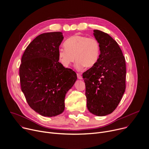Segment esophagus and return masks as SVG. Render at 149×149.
Here are the masks:
<instances>
[{
  "label": "esophagus",
  "instance_id": "34e87169",
  "mask_svg": "<svg viewBox=\"0 0 149 149\" xmlns=\"http://www.w3.org/2000/svg\"><path fill=\"white\" fill-rule=\"evenodd\" d=\"M77 77L79 79H81L82 78V77L81 76V75L80 74H78V73L77 74Z\"/></svg>",
  "mask_w": 149,
  "mask_h": 149
}]
</instances>
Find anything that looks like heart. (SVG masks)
<instances>
[{"mask_svg":"<svg viewBox=\"0 0 149 149\" xmlns=\"http://www.w3.org/2000/svg\"><path fill=\"white\" fill-rule=\"evenodd\" d=\"M65 47L58 50L59 62L65 68L69 67L76 59L75 67L80 70L85 67H93L97 62L100 55L98 41L93 38L74 35L65 42Z\"/></svg>","mask_w":149,"mask_h":149,"instance_id":"b5f03b06","label":"heart"}]
</instances>
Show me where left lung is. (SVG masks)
<instances>
[{"label": "left lung", "mask_w": 149, "mask_h": 149, "mask_svg": "<svg viewBox=\"0 0 149 149\" xmlns=\"http://www.w3.org/2000/svg\"><path fill=\"white\" fill-rule=\"evenodd\" d=\"M100 46L95 64L82 74L86 84L87 106L97 116L111 114L117 108L125 89V58L117 43L109 34L94 30Z\"/></svg>", "instance_id": "obj_1"}]
</instances>
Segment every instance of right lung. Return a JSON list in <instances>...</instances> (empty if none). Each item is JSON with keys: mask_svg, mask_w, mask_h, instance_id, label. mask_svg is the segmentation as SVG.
<instances>
[{"mask_svg": "<svg viewBox=\"0 0 149 149\" xmlns=\"http://www.w3.org/2000/svg\"><path fill=\"white\" fill-rule=\"evenodd\" d=\"M63 39L61 32L40 34L29 44L21 59V90L30 107L42 116L63 113L65 95L77 79L74 71L58 62Z\"/></svg>", "mask_w": 149, "mask_h": 149, "instance_id": "add662e5", "label": "right lung"}]
</instances>
